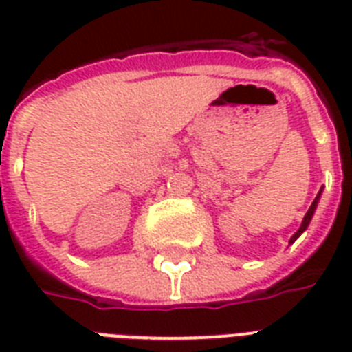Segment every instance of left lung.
<instances>
[{
    "label": "left lung",
    "instance_id": "left-lung-1",
    "mask_svg": "<svg viewBox=\"0 0 352 352\" xmlns=\"http://www.w3.org/2000/svg\"><path fill=\"white\" fill-rule=\"evenodd\" d=\"M320 195H322V190H320V193H318L316 199H314V203L311 204V208H309V212H307L305 217H303V223H301L300 230L296 232V234L292 235V237H290V243H294V241L298 239V237H300V235L307 230V226H309V223H311L312 215H314V210H316V206H318V201H320Z\"/></svg>",
    "mask_w": 352,
    "mask_h": 352
}]
</instances>
